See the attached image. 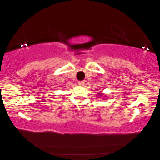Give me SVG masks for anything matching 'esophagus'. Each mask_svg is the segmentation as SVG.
Segmentation results:
<instances>
[{
    "label": "esophagus",
    "instance_id": "34e87169",
    "mask_svg": "<svg viewBox=\"0 0 160 160\" xmlns=\"http://www.w3.org/2000/svg\"><path fill=\"white\" fill-rule=\"evenodd\" d=\"M78 84L80 86H83L85 84V80H82V81H79L78 82Z\"/></svg>",
    "mask_w": 160,
    "mask_h": 160
}]
</instances>
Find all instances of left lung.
<instances>
[{
    "mask_svg": "<svg viewBox=\"0 0 160 160\" xmlns=\"http://www.w3.org/2000/svg\"><path fill=\"white\" fill-rule=\"evenodd\" d=\"M97 95H99V97H101L102 95H103V93H102L101 92H98V94H97Z\"/></svg>",
    "mask_w": 160,
    "mask_h": 160,
    "instance_id": "1",
    "label": "left lung"
}]
</instances>
